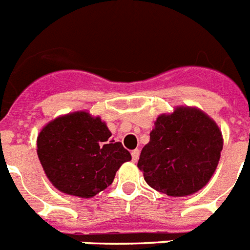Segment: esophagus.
I'll use <instances>...</instances> for the list:
<instances>
[{"label":"esophagus","mask_w":250,"mask_h":250,"mask_svg":"<svg viewBox=\"0 0 250 250\" xmlns=\"http://www.w3.org/2000/svg\"><path fill=\"white\" fill-rule=\"evenodd\" d=\"M139 155H140L139 149H134V150L131 151V159H133V162H138V159H139Z\"/></svg>","instance_id":"1"}]
</instances>
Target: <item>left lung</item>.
I'll list each match as a JSON object with an SVG mask.
<instances>
[{
    "instance_id": "8db88e82",
    "label": "left lung",
    "mask_w": 250,
    "mask_h": 250,
    "mask_svg": "<svg viewBox=\"0 0 250 250\" xmlns=\"http://www.w3.org/2000/svg\"><path fill=\"white\" fill-rule=\"evenodd\" d=\"M142 149L138 167L151 188L173 197L188 196L210 181L220 159L223 136L197 108L177 107L161 115Z\"/></svg>"
}]
</instances>
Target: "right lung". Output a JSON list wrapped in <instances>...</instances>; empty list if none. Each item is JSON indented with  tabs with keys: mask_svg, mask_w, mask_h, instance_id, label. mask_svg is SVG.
I'll return each instance as SVG.
<instances>
[{
	"mask_svg": "<svg viewBox=\"0 0 250 250\" xmlns=\"http://www.w3.org/2000/svg\"><path fill=\"white\" fill-rule=\"evenodd\" d=\"M100 117L78 111L49 123L38 136V157L53 186L89 198L110 186L131 155Z\"/></svg>",
	"mask_w": 250,
	"mask_h": 250,
	"instance_id": "obj_1",
	"label": "right lung"
}]
</instances>
